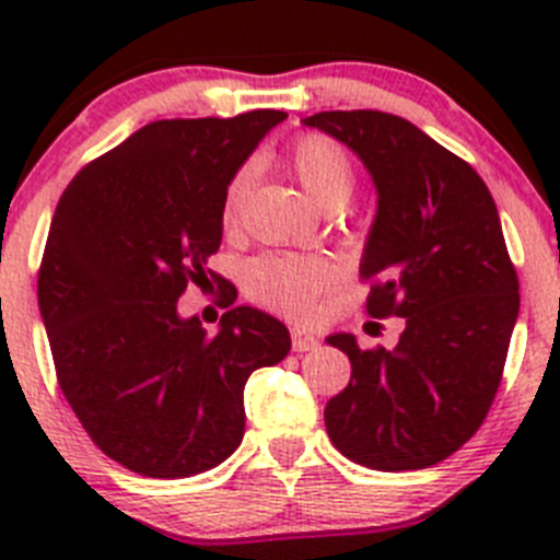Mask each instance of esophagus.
<instances>
[{
    "mask_svg": "<svg viewBox=\"0 0 560 560\" xmlns=\"http://www.w3.org/2000/svg\"><path fill=\"white\" fill-rule=\"evenodd\" d=\"M319 345V339L314 336V330L308 328H291V348L296 353H305V350H314Z\"/></svg>",
    "mask_w": 560,
    "mask_h": 560,
    "instance_id": "1",
    "label": "esophagus"
}]
</instances>
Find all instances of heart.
I'll list each match as a JSON object with an SVG mask.
<instances>
[{
	"instance_id": "heart-1",
	"label": "heart",
	"mask_w": 560,
	"mask_h": 560,
	"mask_svg": "<svg viewBox=\"0 0 560 560\" xmlns=\"http://www.w3.org/2000/svg\"><path fill=\"white\" fill-rule=\"evenodd\" d=\"M289 165L316 205L339 210L355 190V167L348 148L325 133H305L291 145ZM255 167H237L224 187L221 221L226 230L241 221V210L252 190ZM339 269L325 255H264L246 266L244 291L252 303L285 316H308L319 296L336 283Z\"/></svg>"
}]
</instances>
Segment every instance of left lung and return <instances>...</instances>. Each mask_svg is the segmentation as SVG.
Instances as JSON below:
<instances>
[{
    "label": "left lung",
    "instance_id": "left-lung-1",
    "mask_svg": "<svg viewBox=\"0 0 560 560\" xmlns=\"http://www.w3.org/2000/svg\"><path fill=\"white\" fill-rule=\"evenodd\" d=\"M305 126L345 142L373 176L364 308L407 319L393 350L328 336L353 373L328 400L325 427L345 457L375 471L438 465L488 418L518 316L493 196L468 162L395 114L319 112Z\"/></svg>",
    "mask_w": 560,
    "mask_h": 560
}]
</instances>
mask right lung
<instances>
[{
    "label": "right lung",
    "mask_w": 560,
    "mask_h": 560,
    "mask_svg": "<svg viewBox=\"0 0 560 560\" xmlns=\"http://www.w3.org/2000/svg\"><path fill=\"white\" fill-rule=\"evenodd\" d=\"M283 120L255 108L148 122L81 167L58 201L38 269L58 387L128 471L182 479L224 463L244 440L246 378L289 355V328L264 311L230 308L210 336L176 308L212 275L226 182Z\"/></svg>",
    "instance_id": "right-lung-1"
}]
</instances>
